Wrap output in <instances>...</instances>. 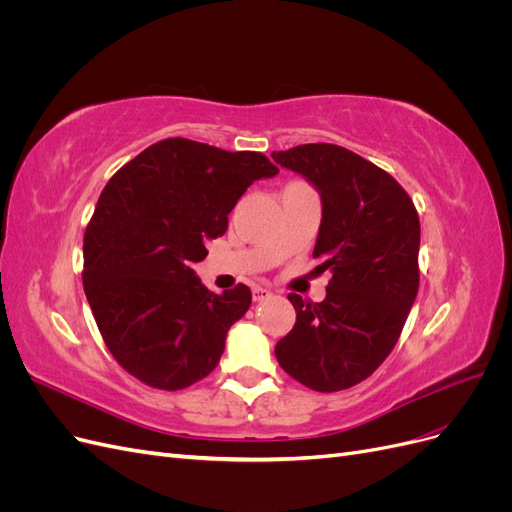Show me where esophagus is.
Returning <instances> with one entry per match:
<instances>
[{"mask_svg": "<svg viewBox=\"0 0 512 512\" xmlns=\"http://www.w3.org/2000/svg\"><path fill=\"white\" fill-rule=\"evenodd\" d=\"M252 297H254V301H267V299H271V297H273V292H271L269 288L254 286V290H252Z\"/></svg>", "mask_w": 512, "mask_h": 512, "instance_id": "1", "label": "esophagus"}]
</instances>
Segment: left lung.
Listing matches in <instances>:
<instances>
[{
    "instance_id": "obj_1",
    "label": "left lung",
    "mask_w": 512,
    "mask_h": 512,
    "mask_svg": "<svg viewBox=\"0 0 512 512\" xmlns=\"http://www.w3.org/2000/svg\"><path fill=\"white\" fill-rule=\"evenodd\" d=\"M271 156L318 188L314 258L333 273L322 303L288 294L297 322L275 346L277 363L307 389L344 391L374 374L404 329L418 292L421 222L408 192L350 149L309 143Z\"/></svg>"
}]
</instances>
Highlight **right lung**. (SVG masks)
Returning a JSON list of instances; mask_svg holds the SVG:
<instances>
[{
    "mask_svg": "<svg viewBox=\"0 0 512 512\" xmlns=\"http://www.w3.org/2000/svg\"><path fill=\"white\" fill-rule=\"evenodd\" d=\"M280 168L258 151L164 138L108 179L83 239V288L115 361L151 389L179 391L220 363L252 303L245 284L215 294L194 262L222 237L256 179Z\"/></svg>",
    "mask_w": 512,
    "mask_h": 512,
    "instance_id": "add662e5",
    "label": "right lung"
}]
</instances>
